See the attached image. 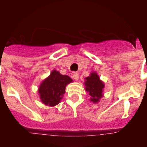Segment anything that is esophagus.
Segmentation results:
<instances>
[{
	"label": "esophagus",
	"mask_w": 147,
	"mask_h": 147,
	"mask_svg": "<svg viewBox=\"0 0 147 147\" xmlns=\"http://www.w3.org/2000/svg\"><path fill=\"white\" fill-rule=\"evenodd\" d=\"M72 78H73V79L75 80H78L79 79V74H78V72H74L73 75H72Z\"/></svg>",
	"instance_id": "34e87169"
}]
</instances>
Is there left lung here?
<instances>
[{"label": "left lung", "instance_id": "obj_1", "mask_svg": "<svg viewBox=\"0 0 147 147\" xmlns=\"http://www.w3.org/2000/svg\"><path fill=\"white\" fill-rule=\"evenodd\" d=\"M84 82L86 91L88 92L89 94L91 96L92 102H97L102 97V90L105 87L104 83L100 81L98 75L95 72L91 73L90 76L85 78Z\"/></svg>", "mask_w": 147, "mask_h": 147}]
</instances>
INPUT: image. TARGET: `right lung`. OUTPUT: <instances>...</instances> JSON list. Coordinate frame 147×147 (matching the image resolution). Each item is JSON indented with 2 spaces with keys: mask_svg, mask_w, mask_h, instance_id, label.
Returning a JSON list of instances; mask_svg holds the SVG:
<instances>
[{
  "mask_svg": "<svg viewBox=\"0 0 147 147\" xmlns=\"http://www.w3.org/2000/svg\"><path fill=\"white\" fill-rule=\"evenodd\" d=\"M72 81L67 75H60L59 72L53 70L39 87L38 93L41 101L51 107L59 104L65 92L66 85Z\"/></svg>",
  "mask_w": 147,
  "mask_h": 147,
  "instance_id": "obj_1",
  "label": "right lung"
}]
</instances>
